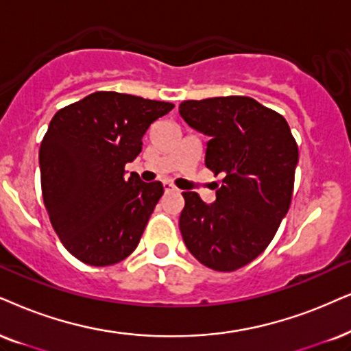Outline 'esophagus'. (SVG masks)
<instances>
[{
  "label": "esophagus",
  "instance_id": "obj_1",
  "mask_svg": "<svg viewBox=\"0 0 351 351\" xmlns=\"http://www.w3.org/2000/svg\"><path fill=\"white\" fill-rule=\"evenodd\" d=\"M163 188H165V193H175V191H178L176 189V186L175 184H171V183H163Z\"/></svg>",
  "mask_w": 351,
  "mask_h": 351
}]
</instances>
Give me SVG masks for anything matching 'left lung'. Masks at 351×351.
<instances>
[{"label":"left lung","instance_id":"left-lung-1","mask_svg":"<svg viewBox=\"0 0 351 351\" xmlns=\"http://www.w3.org/2000/svg\"><path fill=\"white\" fill-rule=\"evenodd\" d=\"M180 114L210 137L206 167L223 176L215 202L183 193L184 245L208 269L233 272L269 246L287 215L298 145L287 119L251 97L184 100Z\"/></svg>","mask_w":351,"mask_h":351}]
</instances>
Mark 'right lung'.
<instances>
[{
	"label": "right lung",
	"mask_w": 351,
	"mask_h": 351,
	"mask_svg": "<svg viewBox=\"0 0 351 351\" xmlns=\"http://www.w3.org/2000/svg\"><path fill=\"white\" fill-rule=\"evenodd\" d=\"M173 106L94 92L50 121L38 152L43 202L63 246L84 264L121 263L139 245L163 184L124 178V165L143 150L150 124Z\"/></svg>",
	"instance_id": "right-lung-1"
}]
</instances>
